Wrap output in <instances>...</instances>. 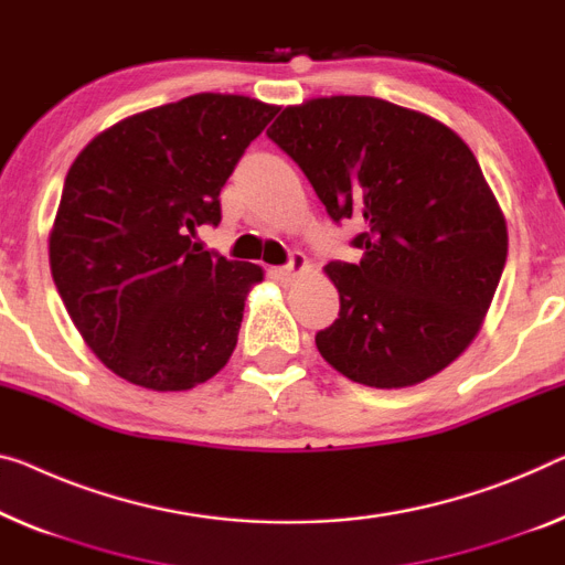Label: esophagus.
I'll return each mask as SVG.
<instances>
[{"instance_id": "esophagus-1", "label": "esophagus", "mask_w": 565, "mask_h": 565, "mask_svg": "<svg viewBox=\"0 0 565 565\" xmlns=\"http://www.w3.org/2000/svg\"><path fill=\"white\" fill-rule=\"evenodd\" d=\"M307 271H309L307 256L301 254V250H291L289 264L281 266V268H276V276H279L281 281H294V279H299V276H305Z\"/></svg>"}]
</instances>
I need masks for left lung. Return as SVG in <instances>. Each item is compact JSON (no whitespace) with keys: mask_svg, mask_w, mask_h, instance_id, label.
I'll return each mask as SVG.
<instances>
[{"mask_svg":"<svg viewBox=\"0 0 565 565\" xmlns=\"http://www.w3.org/2000/svg\"><path fill=\"white\" fill-rule=\"evenodd\" d=\"M334 223L355 221L358 264L330 260L340 317L322 358L370 388H406L469 348L498 291L508 225L477 157L449 126L373 96L311 98L266 131Z\"/></svg>","mask_w":565,"mask_h":565,"instance_id":"obj_1","label":"left lung"}]
</instances>
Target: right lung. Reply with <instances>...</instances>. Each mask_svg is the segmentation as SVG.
I'll list each match as a JSON object with an SVG mask.
<instances>
[{
  "instance_id": "obj_1",
  "label": "right lung",
  "mask_w": 565,
  "mask_h": 565,
  "mask_svg": "<svg viewBox=\"0 0 565 565\" xmlns=\"http://www.w3.org/2000/svg\"><path fill=\"white\" fill-rule=\"evenodd\" d=\"M279 108L198 94L129 116L67 170L50 271L83 340L149 391H190L233 355L264 271L192 243L221 223V190Z\"/></svg>"
}]
</instances>
